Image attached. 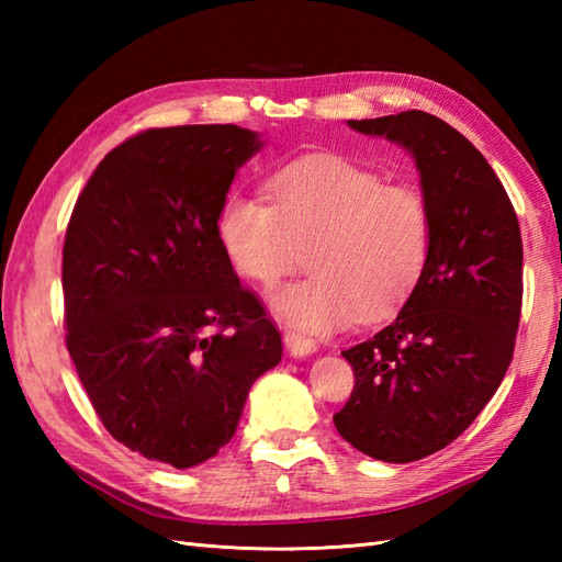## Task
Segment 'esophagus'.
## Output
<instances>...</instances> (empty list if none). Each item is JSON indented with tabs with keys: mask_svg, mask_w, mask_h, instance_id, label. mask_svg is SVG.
<instances>
[{
	"mask_svg": "<svg viewBox=\"0 0 562 562\" xmlns=\"http://www.w3.org/2000/svg\"><path fill=\"white\" fill-rule=\"evenodd\" d=\"M284 348L290 350V355L294 357H306V355H314L318 350V345L314 338H306L302 333H284Z\"/></svg>",
	"mask_w": 562,
	"mask_h": 562,
	"instance_id": "34e87169",
	"label": "esophagus"
}]
</instances>
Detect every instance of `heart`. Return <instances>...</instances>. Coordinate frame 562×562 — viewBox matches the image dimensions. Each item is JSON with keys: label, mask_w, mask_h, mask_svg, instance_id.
<instances>
[{"label": "heart", "mask_w": 562, "mask_h": 562, "mask_svg": "<svg viewBox=\"0 0 562 562\" xmlns=\"http://www.w3.org/2000/svg\"><path fill=\"white\" fill-rule=\"evenodd\" d=\"M273 205L244 190L226 193L217 234L246 280L272 288L308 248L314 274L270 294L284 324L306 333L376 321L415 290L432 248V217L413 186L381 178L342 157L284 164L268 181Z\"/></svg>", "instance_id": "b5f03b06"}]
</instances>
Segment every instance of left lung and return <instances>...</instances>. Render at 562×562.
I'll use <instances>...</instances> for the list:
<instances>
[{
    "instance_id": "obj_1",
    "label": "left lung",
    "mask_w": 562,
    "mask_h": 562,
    "mask_svg": "<svg viewBox=\"0 0 562 562\" xmlns=\"http://www.w3.org/2000/svg\"><path fill=\"white\" fill-rule=\"evenodd\" d=\"M348 125L411 151L432 248L401 314L342 352L355 389L333 423L367 457L408 463L451 445L503 384L521 314V234L491 164L437 115Z\"/></svg>"
}]
</instances>
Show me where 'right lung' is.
I'll use <instances>...</instances> for the list:
<instances>
[{
    "label": "right lung",
    "instance_id": "1",
    "mask_svg": "<svg viewBox=\"0 0 562 562\" xmlns=\"http://www.w3.org/2000/svg\"><path fill=\"white\" fill-rule=\"evenodd\" d=\"M262 147L236 125L154 127L103 157L63 248L67 350L103 427L190 469L236 432L280 330L238 282L217 217Z\"/></svg>",
    "mask_w": 562,
    "mask_h": 562
}]
</instances>
